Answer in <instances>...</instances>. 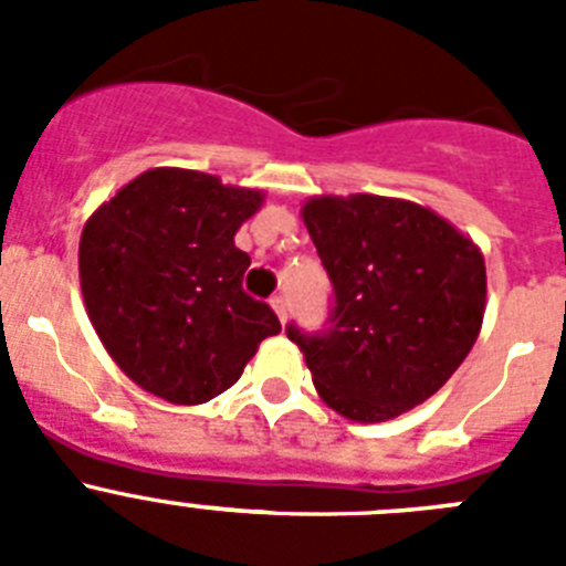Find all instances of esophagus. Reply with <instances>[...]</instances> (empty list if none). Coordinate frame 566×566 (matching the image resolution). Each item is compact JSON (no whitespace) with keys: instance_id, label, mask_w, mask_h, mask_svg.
<instances>
[{"instance_id":"obj_1","label":"esophagus","mask_w":566,"mask_h":566,"mask_svg":"<svg viewBox=\"0 0 566 566\" xmlns=\"http://www.w3.org/2000/svg\"><path fill=\"white\" fill-rule=\"evenodd\" d=\"M272 308H274V314L280 317V323H286V317H289V297H286V294H274Z\"/></svg>"}]
</instances>
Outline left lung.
<instances>
[{"mask_svg":"<svg viewBox=\"0 0 566 566\" xmlns=\"http://www.w3.org/2000/svg\"><path fill=\"white\" fill-rule=\"evenodd\" d=\"M303 221L332 280L323 332L289 323L314 388L354 422H385L442 388L482 328L484 258L431 209L379 195L312 198Z\"/></svg>","mask_w":566,"mask_h":566,"instance_id":"obj_1","label":"left lung"}]
</instances>
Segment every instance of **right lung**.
<instances>
[{"label":"right lung","instance_id":"add662e5","mask_svg":"<svg viewBox=\"0 0 566 566\" xmlns=\"http://www.w3.org/2000/svg\"><path fill=\"white\" fill-rule=\"evenodd\" d=\"M258 189L195 169H149L93 212L78 274L93 328L144 391L201 405L238 382L258 345L280 334L269 303L243 292L240 223Z\"/></svg>","mask_w":566,"mask_h":566}]
</instances>
